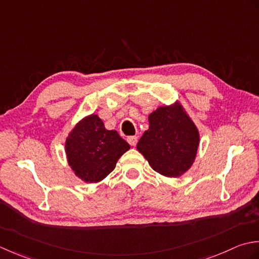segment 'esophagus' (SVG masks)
<instances>
[{
  "label": "esophagus",
  "instance_id": "34e87169",
  "mask_svg": "<svg viewBox=\"0 0 259 259\" xmlns=\"http://www.w3.org/2000/svg\"><path fill=\"white\" fill-rule=\"evenodd\" d=\"M137 141H139L137 136H128L127 137V142L132 146H135L137 144Z\"/></svg>",
  "mask_w": 259,
  "mask_h": 259
}]
</instances>
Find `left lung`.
<instances>
[{"instance_id":"1","label":"left lung","mask_w":259,"mask_h":259,"mask_svg":"<svg viewBox=\"0 0 259 259\" xmlns=\"http://www.w3.org/2000/svg\"><path fill=\"white\" fill-rule=\"evenodd\" d=\"M149 130L137 143L151 167L167 178L186 173L196 160L200 135L180 103L161 106L149 115Z\"/></svg>"}]
</instances>
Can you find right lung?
I'll return each mask as SVG.
<instances>
[{
  "label": "right lung",
  "mask_w": 259,
  "mask_h": 259,
  "mask_svg": "<svg viewBox=\"0 0 259 259\" xmlns=\"http://www.w3.org/2000/svg\"><path fill=\"white\" fill-rule=\"evenodd\" d=\"M130 147L117 132L105 128L103 120L96 114L79 120L65 143L68 164L79 179L87 183L104 180Z\"/></svg>",
  "instance_id": "right-lung-1"
}]
</instances>
